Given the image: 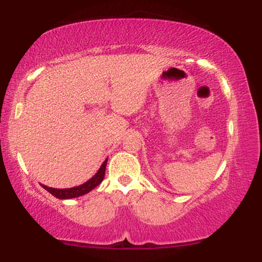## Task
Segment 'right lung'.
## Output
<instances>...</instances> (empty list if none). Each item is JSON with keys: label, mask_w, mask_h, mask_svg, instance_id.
I'll use <instances>...</instances> for the list:
<instances>
[{"label": "right lung", "mask_w": 262, "mask_h": 262, "mask_svg": "<svg viewBox=\"0 0 262 262\" xmlns=\"http://www.w3.org/2000/svg\"><path fill=\"white\" fill-rule=\"evenodd\" d=\"M107 160L103 161V164L101 165V167L98 169L97 172L95 173V176H92L89 181H86L82 185L76 186V187H71V188H53V187H48V186L41 185V187L47 189L49 193H52L54 197L59 198V200H70V198H75V197H80L83 196V194L89 193L90 191H92L93 188L97 187L100 183L103 181L104 179V172H106V166H107Z\"/></svg>", "instance_id": "add662e5"}]
</instances>
